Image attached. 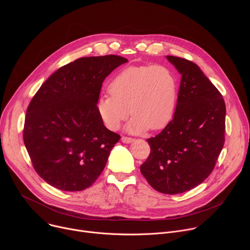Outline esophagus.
Returning <instances> with one entry per match:
<instances>
[{"label": "esophagus", "mask_w": 250, "mask_h": 250, "mask_svg": "<svg viewBox=\"0 0 250 250\" xmlns=\"http://www.w3.org/2000/svg\"><path fill=\"white\" fill-rule=\"evenodd\" d=\"M122 141L124 142V144H131L132 141H134V138L126 137V136H123V137H122Z\"/></svg>", "instance_id": "34e87169"}]
</instances>
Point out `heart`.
Masks as SVG:
<instances>
[{"mask_svg":"<svg viewBox=\"0 0 250 250\" xmlns=\"http://www.w3.org/2000/svg\"><path fill=\"white\" fill-rule=\"evenodd\" d=\"M109 91L111 95L98 99L97 109L104 125L111 130H117L129 113L133 116L126 130L131 133L161 129L173 118L177 79L167 66L126 67L112 80Z\"/></svg>","mask_w":250,"mask_h":250,"instance_id":"heart-1","label":"heart"}]
</instances>
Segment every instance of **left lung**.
I'll return each mask as SVG.
<instances>
[{"label":"left lung","instance_id":"1","mask_svg":"<svg viewBox=\"0 0 250 250\" xmlns=\"http://www.w3.org/2000/svg\"><path fill=\"white\" fill-rule=\"evenodd\" d=\"M181 74L172 121L147 139L150 154L141 174L156 191L175 195L203 183L215 168L225 145L226 104L198 65L167 55Z\"/></svg>","mask_w":250,"mask_h":250}]
</instances>
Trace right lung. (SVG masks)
I'll use <instances>...</instances> for the list:
<instances>
[{
	"instance_id": "obj_1",
	"label": "right lung",
	"mask_w": 250,
	"mask_h": 250,
	"mask_svg": "<svg viewBox=\"0 0 250 250\" xmlns=\"http://www.w3.org/2000/svg\"><path fill=\"white\" fill-rule=\"evenodd\" d=\"M126 62L118 55L76 59L55 71L32 98L23 142L47 184L82 191L103 172L121 136L104 125L97 102L105 77Z\"/></svg>"
}]
</instances>
